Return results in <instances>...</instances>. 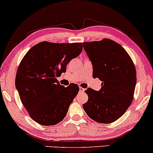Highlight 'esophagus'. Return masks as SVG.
<instances>
[{
	"label": "esophagus",
	"instance_id": "esophagus-1",
	"mask_svg": "<svg viewBox=\"0 0 153 153\" xmlns=\"http://www.w3.org/2000/svg\"><path fill=\"white\" fill-rule=\"evenodd\" d=\"M84 91H85V89L83 88H82V87H79V93H83Z\"/></svg>",
	"mask_w": 153,
	"mask_h": 153
}]
</instances>
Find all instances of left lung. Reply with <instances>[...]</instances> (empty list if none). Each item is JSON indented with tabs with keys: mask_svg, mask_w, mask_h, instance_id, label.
I'll use <instances>...</instances> for the list:
<instances>
[{
	"mask_svg": "<svg viewBox=\"0 0 153 153\" xmlns=\"http://www.w3.org/2000/svg\"><path fill=\"white\" fill-rule=\"evenodd\" d=\"M83 47L93 64L94 78L102 82L100 91L88 88L83 108L90 118L100 123L118 120L131 103L136 71L131 59L120 44L109 39L84 42Z\"/></svg>",
	"mask_w": 153,
	"mask_h": 153,
	"instance_id": "8db88e82",
	"label": "left lung"
}]
</instances>
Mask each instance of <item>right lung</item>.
<instances>
[{
    "instance_id": "obj_1",
    "label": "right lung",
    "mask_w": 153,
    "mask_h": 153,
    "mask_svg": "<svg viewBox=\"0 0 153 153\" xmlns=\"http://www.w3.org/2000/svg\"><path fill=\"white\" fill-rule=\"evenodd\" d=\"M82 43L43 42L28 51L17 71L16 87L29 116L44 126L64 119L79 91L77 84L60 85L56 77L67 65L82 52Z\"/></svg>"
}]
</instances>
